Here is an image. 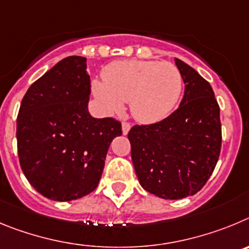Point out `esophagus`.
<instances>
[{
	"label": "esophagus",
	"mask_w": 249,
	"mask_h": 249,
	"mask_svg": "<svg viewBox=\"0 0 249 249\" xmlns=\"http://www.w3.org/2000/svg\"><path fill=\"white\" fill-rule=\"evenodd\" d=\"M123 134H124V135H126L127 133H129V130H130V123H127V122H123Z\"/></svg>",
	"instance_id": "34e87169"
}]
</instances>
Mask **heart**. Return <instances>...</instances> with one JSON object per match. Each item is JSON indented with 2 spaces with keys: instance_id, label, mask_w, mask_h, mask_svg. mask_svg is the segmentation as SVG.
I'll return each mask as SVG.
<instances>
[{
  "instance_id": "1",
  "label": "heart",
  "mask_w": 249,
  "mask_h": 249,
  "mask_svg": "<svg viewBox=\"0 0 249 249\" xmlns=\"http://www.w3.org/2000/svg\"><path fill=\"white\" fill-rule=\"evenodd\" d=\"M104 82L94 80L93 93L110 113L130 102V111L141 123H156L175 109L183 87L176 66L156 60H122L103 71Z\"/></svg>"
}]
</instances>
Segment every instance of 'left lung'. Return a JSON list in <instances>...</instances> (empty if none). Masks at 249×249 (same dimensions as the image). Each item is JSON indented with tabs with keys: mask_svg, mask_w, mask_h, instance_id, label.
<instances>
[{
	"mask_svg": "<svg viewBox=\"0 0 249 249\" xmlns=\"http://www.w3.org/2000/svg\"><path fill=\"white\" fill-rule=\"evenodd\" d=\"M185 93L167 118L134 125L127 138L140 185L150 194L178 200L202 189L218 161L222 130L212 87L192 67L175 58Z\"/></svg>",
	"mask_w": 249,
	"mask_h": 249,
	"instance_id": "1",
	"label": "left lung"
}]
</instances>
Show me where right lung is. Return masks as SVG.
Returning a JSON list of instances; mask_svg holds the SVG:
<instances>
[{
	"label": "right lung",
	"mask_w": 249,
	"mask_h": 249,
	"mask_svg": "<svg viewBox=\"0 0 249 249\" xmlns=\"http://www.w3.org/2000/svg\"><path fill=\"white\" fill-rule=\"evenodd\" d=\"M87 59L58 62L24 94L17 115V151L28 182L47 198L71 201L97 189L110 142L123 134L114 118L89 114Z\"/></svg>",
	"instance_id": "add662e5"
}]
</instances>
